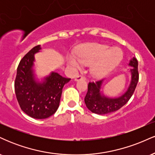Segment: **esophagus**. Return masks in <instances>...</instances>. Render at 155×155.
<instances>
[{"label":"esophagus","mask_w":155,"mask_h":155,"mask_svg":"<svg viewBox=\"0 0 155 155\" xmlns=\"http://www.w3.org/2000/svg\"><path fill=\"white\" fill-rule=\"evenodd\" d=\"M74 79H75V81H79V80H84L85 77L81 75H78V76H76L75 78H74Z\"/></svg>","instance_id":"1"}]
</instances>
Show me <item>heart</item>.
Listing matches in <instances>:
<instances>
[{
    "instance_id": "1",
    "label": "heart",
    "mask_w": 155,
    "mask_h": 155,
    "mask_svg": "<svg viewBox=\"0 0 155 155\" xmlns=\"http://www.w3.org/2000/svg\"><path fill=\"white\" fill-rule=\"evenodd\" d=\"M122 52L120 49H111L109 46L88 44L81 46L75 52L67 54L68 63L79 68L84 63L90 64V72L95 77H104L120 64Z\"/></svg>"
}]
</instances>
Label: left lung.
<instances>
[{"instance_id": "obj_1", "label": "left lung", "mask_w": 155, "mask_h": 155, "mask_svg": "<svg viewBox=\"0 0 155 155\" xmlns=\"http://www.w3.org/2000/svg\"><path fill=\"white\" fill-rule=\"evenodd\" d=\"M129 65L133 67L130 68L131 81L127 91L120 97L111 98L101 95V89L104 81L103 79L88 84V90L84 97V102L90 111L97 114H106L117 111L128 102L136 90L139 79L138 60L136 58H133L130 60Z\"/></svg>"}]
</instances>
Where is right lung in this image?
I'll return each mask as SVG.
<instances>
[{"mask_svg": "<svg viewBox=\"0 0 155 155\" xmlns=\"http://www.w3.org/2000/svg\"><path fill=\"white\" fill-rule=\"evenodd\" d=\"M41 49L35 46L19 62L15 81L16 97L21 109L34 119H46L59 107L64 85L71 79L51 72L43 82L35 81L33 68L34 54Z\"/></svg>", "mask_w": 155, "mask_h": 155, "instance_id": "right-lung-1", "label": "right lung"}]
</instances>
